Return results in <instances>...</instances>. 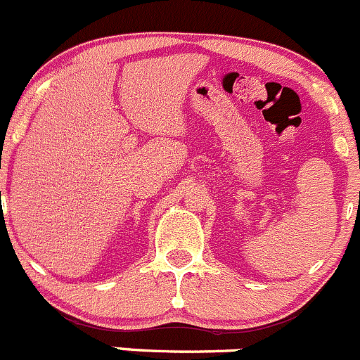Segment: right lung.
Returning a JSON list of instances; mask_svg holds the SVG:
<instances>
[{
	"label": "right lung",
	"mask_w": 360,
	"mask_h": 360,
	"mask_svg": "<svg viewBox=\"0 0 360 360\" xmlns=\"http://www.w3.org/2000/svg\"><path fill=\"white\" fill-rule=\"evenodd\" d=\"M0 194H1V192H0Z\"/></svg>",
	"instance_id": "add662e5"
}]
</instances>
